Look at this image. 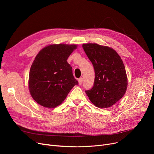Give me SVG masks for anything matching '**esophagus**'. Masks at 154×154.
Returning <instances> with one entry per match:
<instances>
[{"label": "esophagus", "instance_id": "34e87169", "mask_svg": "<svg viewBox=\"0 0 154 154\" xmlns=\"http://www.w3.org/2000/svg\"><path fill=\"white\" fill-rule=\"evenodd\" d=\"M78 81H79V85H82V82H83V79H82V77L79 78V80H78Z\"/></svg>", "mask_w": 154, "mask_h": 154}]
</instances>
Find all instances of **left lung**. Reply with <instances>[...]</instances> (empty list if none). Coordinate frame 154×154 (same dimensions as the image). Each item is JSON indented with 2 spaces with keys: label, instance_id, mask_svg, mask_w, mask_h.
<instances>
[{
  "label": "left lung",
  "instance_id": "obj_1",
  "mask_svg": "<svg viewBox=\"0 0 154 154\" xmlns=\"http://www.w3.org/2000/svg\"><path fill=\"white\" fill-rule=\"evenodd\" d=\"M82 47L95 75L93 87L85 93L96 107H110L122 97L127 88L123 61L110 47L97 44H84Z\"/></svg>",
  "mask_w": 154,
  "mask_h": 154
}]
</instances>
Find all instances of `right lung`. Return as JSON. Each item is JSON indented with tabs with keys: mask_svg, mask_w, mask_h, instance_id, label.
Returning <instances> with one entry per match:
<instances>
[{
	"mask_svg": "<svg viewBox=\"0 0 154 154\" xmlns=\"http://www.w3.org/2000/svg\"><path fill=\"white\" fill-rule=\"evenodd\" d=\"M76 45L54 44L40 51L32 63L29 79L32 97L40 106L54 108L78 84L67 60Z\"/></svg>",
	"mask_w": 154,
	"mask_h": 154,
	"instance_id": "add662e5",
	"label": "right lung"
}]
</instances>
